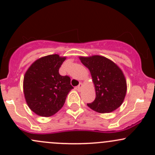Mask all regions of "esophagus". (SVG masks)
Wrapping results in <instances>:
<instances>
[{
    "mask_svg": "<svg viewBox=\"0 0 155 155\" xmlns=\"http://www.w3.org/2000/svg\"><path fill=\"white\" fill-rule=\"evenodd\" d=\"M82 87H83L82 84V83H79V85H78L77 87H76V89H77L78 91H81L82 89Z\"/></svg>",
    "mask_w": 155,
    "mask_h": 155,
    "instance_id": "34e87169",
    "label": "esophagus"
}]
</instances>
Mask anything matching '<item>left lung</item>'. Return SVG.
<instances>
[{
	"label": "left lung",
	"mask_w": 155,
	"mask_h": 155,
	"mask_svg": "<svg viewBox=\"0 0 155 155\" xmlns=\"http://www.w3.org/2000/svg\"><path fill=\"white\" fill-rule=\"evenodd\" d=\"M79 58L90 71L96 93L95 100L87 107L99 113H109L121 107L127 93V80L121 69L102 55Z\"/></svg>",
	"instance_id": "obj_1"
}]
</instances>
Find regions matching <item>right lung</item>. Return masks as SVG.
Returning a JSON list of instances; mask_svg holds the SVG:
<instances>
[{
    "instance_id": "obj_1",
    "label": "right lung",
    "mask_w": 155,
    "mask_h": 155,
    "mask_svg": "<svg viewBox=\"0 0 155 155\" xmlns=\"http://www.w3.org/2000/svg\"><path fill=\"white\" fill-rule=\"evenodd\" d=\"M67 57L58 54L40 58L31 64L23 79V91L28 106L42 117H50L64 104L73 88L70 78L59 74V68Z\"/></svg>"
}]
</instances>
